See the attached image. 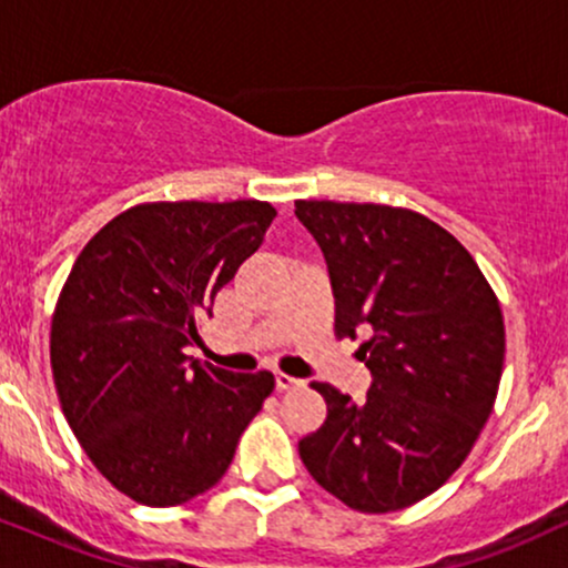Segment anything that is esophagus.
<instances>
[{
	"mask_svg": "<svg viewBox=\"0 0 568 568\" xmlns=\"http://www.w3.org/2000/svg\"><path fill=\"white\" fill-rule=\"evenodd\" d=\"M275 384L280 393H285V389L302 387V379H296V376H288V374H275Z\"/></svg>",
	"mask_w": 568,
	"mask_h": 568,
	"instance_id": "esophagus-1",
	"label": "esophagus"
}]
</instances>
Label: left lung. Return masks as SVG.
<instances>
[{
    "label": "left lung",
    "instance_id": "8db88e82",
    "mask_svg": "<svg viewBox=\"0 0 568 568\" xmlns=\"http://www.w3.org/2000/svg\"><path fill=\"white\" fill-rule=\"evenodd\" d=\"M336 296V336L357 338L366 400L325 382L328 416L298 440L312 478L352 510L393 513L446 484L478 440L501 379L505 323L465 245L422 213L298 200Z\"/></svg>",
    "mask_w": 568,
    "mask_h": 568
}]
</instances>
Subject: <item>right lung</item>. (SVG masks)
Segmentation results:
<instances>
[{
    "instance_id": "1",
    "label": "right lung",
    "mask_w": 568,
    "mask_h": 568,
    "mask_svg": "<svg viewBox=\"0 0 568 568\" xmlns=\"http://www.w3.org/2000/svg\"><path fill=\"white\" fill-rule=\"evenodd\" d=\"M275 216L258 200L149 202L109 221L71 266L50 331L58 397L90 462L141 505L216 486L275 389L270 371L186 355Z\"/></svg>"
}]
</instances>
